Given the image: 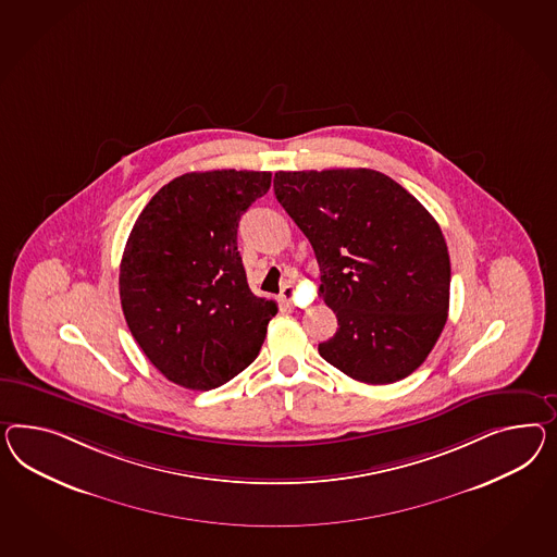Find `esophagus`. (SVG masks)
Instances as JSON below:
<instances>
[{"label": "esophagus", "instance_id": "obj_1", "mask_svg": "<svg viewBox=\"0 0 557 557\" xmlns=\"http://www.w3.org/2000/svg\"><path fill=\"white\" fill-rule=\"evenodd\" d=\"M294 298H296V287L292 286V284H286V286L282 287L280 300L284 301V304H292Z\"/></svg>", "mask_w": 557, "mask_h": 557}]
</instances>
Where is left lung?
Masks as SVG:
<instances>
[{
	"mask_svg": "<svg viewBox=\"0 0 557 557\" xmlns=\"http://www.w3.org/2000/svg\"><path fill=\"white\" fill-rule=\"evenodd\" d=\"M273 190L312 243L318 294L338 320L320 357L369 385L411 375L450 306V256L436 219L369 168L275 172Z\"/></svg>",
	"mask_w": 557,
	"mask_h": 557,
	"instance_id": "obj_1",
	"label": "left lung"
}]
</instances>
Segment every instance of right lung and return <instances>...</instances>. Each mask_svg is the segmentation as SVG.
I'll use <instances>...</instances> for the list:
<instances>
[{
  "mask_svg": "<svg viewBox=\"0 0 557 557\" xmlns=\"http://www.w3.org/2000/svg\"><path fill=\"white\" fill-rule=\"evenodd\" d=\"M270 186L271 172L182 174L151 196L125 243V322L151 364L186 389L239 375L277 314L249 289L237 249L240 214Z\"/></svg>",
  "mask_w": 557,
  "mask_h": 557,
  "instance_id": "right-lung-1",
  "label": "right lung"
}]
</instances>
